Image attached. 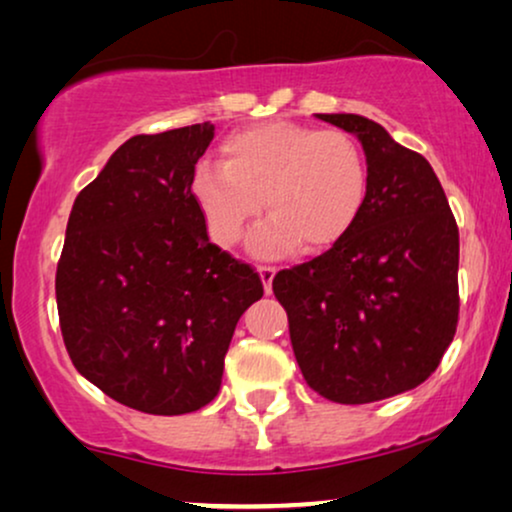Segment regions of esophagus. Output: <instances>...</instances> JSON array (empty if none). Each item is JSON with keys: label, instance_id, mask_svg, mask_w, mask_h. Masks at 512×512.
Segmentation results:
<instances>
[{"label": "esophagus", "instance_id": "34e87169", "mask_svg": "<svg viewBox=\"0 0 512 512\" xmlns=\"http://www.w3.org/2000/svg\"><path fill=\"white\" fill-rule=\"evenodd\" d=\"M275 272L277 268H272V265H258V275L263 279V289L268 296L272 293V279H275Z\"/></svg>", "mask_w": 512, "mask_h": 512}]
</instances>
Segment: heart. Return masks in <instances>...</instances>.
I'll return each instance as SVG.
<instances>
[{"instance_id":"obj_1","label":"heart","mask_w":512,"mask_h":512,"mask_svg":"<svg viewBox=\"0 0 512 512\" xmlns=\"http://www.w3.org/2000/svg\"><path fill=\"white\" fill-rule=\"evenodd\" d=\"M223 163L195 165L191 191L214 242L235 244L261 212L251 235L258 256L324 249L340 240L361 212L368 188L366 158L347 132L272 121L223 139Z\"/></svg>"}]
</instances>
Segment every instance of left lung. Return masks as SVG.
<instances>
[{"mask_svg":"<svg viewBox=\"0 0 512 512\" xmlns=\"http://www.w3.org/2000/svg\"><path fill=\"white\" fill-rule=\"evenodd\" d=\"M317 118L361 142L366 200L326 254L277 272L272 291L305 382L333 403H373L419 387L450 347L459 228L424 156L370 118Z\"/></svg>","mask_w":512,"mask_h":512,"instance_id":"1","label":"left lung"}]
</instances>
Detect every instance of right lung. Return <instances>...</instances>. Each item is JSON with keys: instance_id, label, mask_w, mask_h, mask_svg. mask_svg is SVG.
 Masks as SVG:
<instances>
[{"instance_id": "obj_1", "label": "right lung", "mask_w": 512, "mask_h": 512, "mask_svg": "<svg viewBox=\"0 0 512 512\" xmlns=\"http://www.w3.org/2000/svg\"><path fill=\"white\" fill-rule=\"evenodd\" d=\"M212 137V123L130 137L67 221L55 298L69 359L149 415L214 401L237 321L263 296L258 272L209 242L193 198Z\"/></svg>"}]
</instances>
